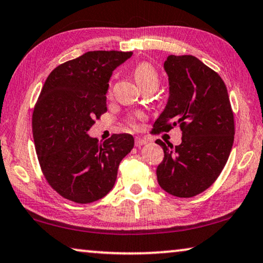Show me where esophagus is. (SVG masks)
<instances>
[{"label":"esophagus","mask_w":263,"mask_h":263,"mask_svg":"<svg viewBox=\"0 0 263 263\" xmlns=\"http://www.w3.org/2000/svg\"><path fill=\"white\" fill-rule=\"evenodd\" d=\"M146 143H147V139L146 138H142V137H137L136 140H135L136 146H143V145H145Z\"/></svg>","instance_id":"esophagus-1"}]
</instances>
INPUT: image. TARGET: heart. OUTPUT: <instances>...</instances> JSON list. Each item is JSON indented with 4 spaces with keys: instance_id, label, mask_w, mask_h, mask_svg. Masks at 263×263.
Here are the masks:
<instances>
[{
    "instance_id": "b5f03b06",
    "label": "heart",
    "mask_w": 263,
    "mask_h": 263,
    "mask_svg": "<svg viewBox=\"0 0 263 263\" xmlns=\"http://www.w3.org/2000/svg\"><path fill=\"white\" fill-rule=\"evenodd\" d=\"M133 73H135V77L137 82L142 88L150 86V84H155V86H158V73L156 69L154 68L153 64L147 62H142L139 64L136 65L135 70H133ZM144 116L142 113L132 114L126 119L127 124L131 125V126L136 127L137 121L143 119Z\"/></svg>"
}]
</instances>
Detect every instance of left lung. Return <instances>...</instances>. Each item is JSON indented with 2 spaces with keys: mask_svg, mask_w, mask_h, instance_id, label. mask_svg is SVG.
<instances>
[{
  "mask_svg": "<svg viewBox=\"0 0 263 263\" xmlns=\"http://www.w3.org/2000/svg\"><path fill=\"white\" fill-rule=\"evenodd\" d=\"M169 100L155 121L153 135L182 131L180 145L156 143L164 160L156 174L161 188L192 198L214 183L227 164L235 138V118L224 81L197 57L170 54L164 63Z\"/></svg>",
  "mask_w": 263,
  "mask_h": 263,
  "instance_id": "obj_1",
  "label": "left lung"
}]
</instances>
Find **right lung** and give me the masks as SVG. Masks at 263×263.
<instances>
[{
    "mask_svg": "<svg viewBox=\"0 0 263 263\" xmlns=\"http://www.w3.org/2000/svg\"><path fill=\"white\" fill-rule=\"evenodd\" d=\"M132 56L121 51H89L54 68L32 116V132L43 175L53 191L77 204H89L112 190L121 160L132 150L128 133L103 143L87 131L107 112L112 71Z\"/></svg>",
    "mask_w": 263,
    "mask_h": 263,
    "instance_id": "right-lung-1",
    "label": "right lung"
}]
</instances>
